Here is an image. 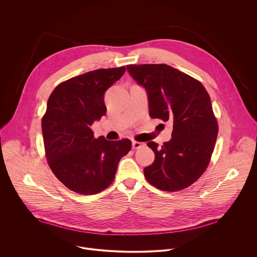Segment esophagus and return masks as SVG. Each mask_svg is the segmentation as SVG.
I'll return each instance as SVG.
<instances>
[{
	"label": "esophagus",
	"mask_w": 257,
	"mask_h": 257,
	"mask_svg": "<svg viewBox=\"0 0 257 257\" xmlns=\"http://www.w3.org/2000/svg\"><path fill=\"white\" fill-rule=\"evenodd\" d=\"M145 144L143 142H139V141H133L132 142V149L133 150H139L141 148H143Z\"/></svg>",
	"instance_id": "esophagus-1"
}]
</instances>
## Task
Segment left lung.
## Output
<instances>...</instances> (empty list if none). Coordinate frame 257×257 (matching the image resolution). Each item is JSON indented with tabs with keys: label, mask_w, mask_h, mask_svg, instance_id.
<instances>
[{
	"label": "left lung",
	"mask_w": 257,
	"mask_h": 257,
	"mask_svg": "<svg viewBox=\"0 0 257 257\" xmlns=\"http://www.w3.org/2000/svg\"><path fill=\"white\" fill-rule=\"evenodd\" d=\"M127 70L148 91L150 116L173 122L170 141L148 143L156 158L144 168L146 180L163 191L189 187L206 170L217 137L209 94L200 81L166 64L128 65Z\"/></svg>",
	"instance_id": "left-lung-1"
}]
</instances>
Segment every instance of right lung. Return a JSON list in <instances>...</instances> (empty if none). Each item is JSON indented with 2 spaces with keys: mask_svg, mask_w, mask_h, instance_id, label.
Here are the masks:
<instances>
[{
  "mask_svg": "<svg viewBox=\"0 0 257 257\" xmlns=\"http://www.w3.org/2000/svg\"><path fill=\"white\" fill-rule=\"evenodd\" d=\"M125 66L97 69L60 83L51 93L42 119L48 164L60 182L83 195L112 184L120 160L132 142L94 138L91 125L105 115L103 94L125 73Z\"/></svg>",
  "mask_w": 257,
  "mask_h": 257,
  "instance_id": "right-lung-1",
  "label": "right lung"
}]
</instances>
